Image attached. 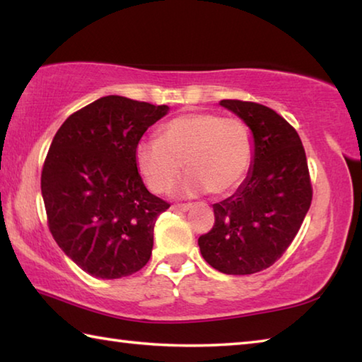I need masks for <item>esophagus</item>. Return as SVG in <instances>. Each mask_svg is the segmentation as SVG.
Here are the masks:
<instances>
[{
  "mask_svg": "<svg viewBox=\"0 0 362 362\" xmlns=\"http://www.w3.org/2000/svg\"><path fill=\"white\" fill-rule=\"evenodd\" d=\"M192 204H175V206H173V211H175V212H187V211H189L192 209Z\"/></svg>",
  "mask_w": 362,
  "mask_h": 362,
  "instance_id": "1",
  "label": "esophagus"
}]
</instances>
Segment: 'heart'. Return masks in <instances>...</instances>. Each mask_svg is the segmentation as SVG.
<instances>
[{
	"label": "heart",
	"mask_w": 362,
	"mask_h": 362,
	"mask_svg": "<svg viewBox=\"0 0 362 362\" xmlns=\"http://www.w3.org/2000/svg\"><path fill=\"white\" fill-rule=\"evenodd\" d=\"M254 156V137L246 122L217 113H187L168 121L159 140L136 146V164L146 187L166 193L182 174H189L180 193L228 194L246 177Z\"/></svg>",
	"instance_id": "b5f03b06"
}]
</instances>
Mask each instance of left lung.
I'll use <instances>...</instances> for the list:
<instances>
[{"label": "left lung", "instance_id": "1", "mask_svg": "<svg viewBox=\"0 0 362 362\" xmlns=\"http://www.w3.org/2000/svg\"><path fill=\"white\" fill-rule=\"evenodd\" d=\"M220 105L249 126L254 156L236 192L212 206L216 223L198 244L212 268L252 274L272 267L298 233L313 194L308 164L297 131L274 110L243 100Z\"/></svg>", "mask_w": 362, "mask_h": 362}]
</instances>
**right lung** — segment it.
I'll return each mask as SVG.
<instances>
[{"label":"right lung","mask_w":362,"mask_h":362,"mask_svg":"<svg viewBox=\"0 0 362 362\" xmlns=\"http://www.w3.org/2000/svg\"><path fill=\"white\" fill-rule=\"evenodd\" d=\"M168 105L107 95L65 119L41 174L49 230L94 278L118 279L150 260L158 216L169 207L144 185L140 139Z\"/></svg>","instance_id":"add662e5"}]
</instances>
